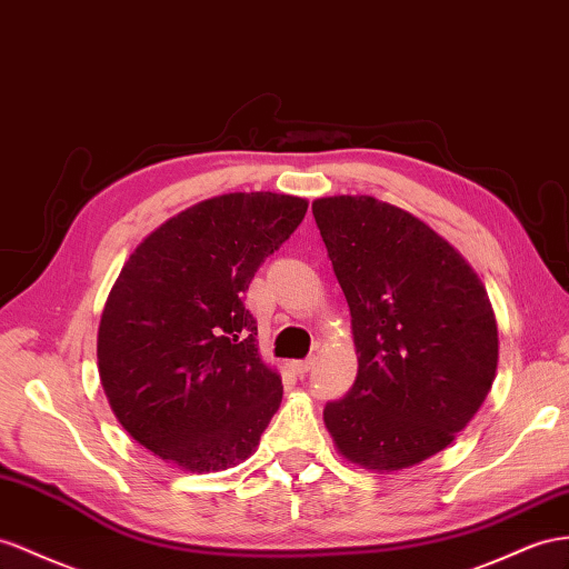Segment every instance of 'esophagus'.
Instances as JSON below:
<instances>
[{
  "instance_id": "esophagus-1",
  "label": "esophagus",
  "mask_w": 569,
  "mask_h": 569,
  "mask_svg": "<svg viewBox=\"0 0 569 569\" xmlns=\"http://www.w3.org/2000/svg\"><path fill=\"white\" fill-rule=\"evenodd\" d=\"M312 366H315V358L290 360V362H288V370L293 372V375H305V372H310V370H312Z\"/></svg>"
}]
</instances>
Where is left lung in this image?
I'll return each instance as SVG.
<instances>
[{"instance_id":"1","label":"left lung","mask_w":569,"mask_h":569,"mask_svg":"<svg viewBox=\"0 0 569 569\" xmlns=\"http://www.w3.org/2000/svg\"><path fill=\"white\" fill-rule=\"evenodd\" d=\"M351 310L358 377L327 403L339 455L368 471L435 457L483 406L498 322L466 257L418 216L370 194L312 201Z\"/></svg>"}]
</instances>
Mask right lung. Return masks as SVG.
Returning <instances> with one entry per match:
<instances>
[{
  "instance_id": "obj_1",
  "label": "right lung",
  "mask_w": 569,
  "mask_h": 569,
  "mask_svg": "<svg viewBox=\"0 0 569 569\" xmlns=\"http://www.w3.org/2000/svg\"><path fill=\"white\" fill-rule=\"evenodd\" d=\"M308 199L232 192L168 218L129 254L98 327V372L120 426L189 473L250 459L279 411L281 375L242 298Z\"/></svg>"
}]
</instances>
